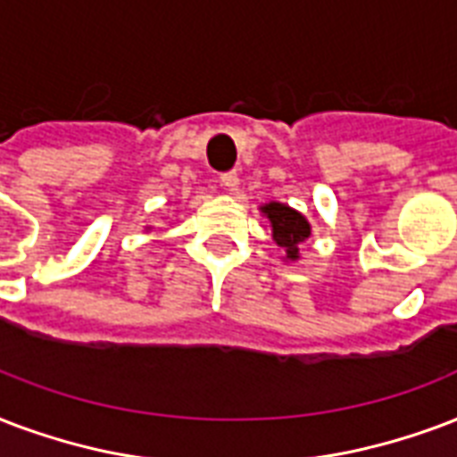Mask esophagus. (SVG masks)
Wrapping results in <instances>:
<instances>
[{"mask_svg":"<svg viewBox=\"0 0 457 457\" xmlns=\"http://www.w3.org/2000/svg\"><path fill=\"white\" fill-rule=\"evenodd\" d=\"M220 184L228 191H235L237 184H239V177H237V172H222L220 174Z\"/></svg>","mask_w":457,"mask_h":457,"instance_id":"34e87169","label":"esophagus"}]
</instances>
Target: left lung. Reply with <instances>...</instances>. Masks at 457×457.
Masks as SVG:
<instances>
[{
  "label": "left lung",
  "instance_id": "obj_1",
  "mask_svg": "<svg viewBox=\"0 0 457 457\" xmlns=\"http://www.w3.org/2000/svg\"><path fill=\"white\" fill-rule=\"evenodd\" d=\"M261 213L266 215L273 229V239L278 246L285 249V259L297 261L299 259V244H304L312 235V225L304 215L297 213L295 208L278 201L261 205Z\"/></svg>",
  "mask_w": 457,
  "mask_h": 457
}]
</instances>
